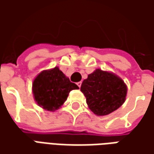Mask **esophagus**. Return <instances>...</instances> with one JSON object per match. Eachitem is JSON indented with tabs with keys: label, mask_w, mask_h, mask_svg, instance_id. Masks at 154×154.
Instances as JSON below:
<instances>
[{
	"label": "esophagus",
	"mask_w": 154,
	"mask_h": 154,
	"mask_svg": "<svg viewBox=\"0 0 154 154\" xmlns=\"http://www.w3.org/2000/svg\"><path fill=\"white\" fill-rule=\"evenodd\" d=\"M77 85L79 87H81V86H82V82H78L77 83Z\"/></svg>",
	"instance_id": "1"
}]
</instances>
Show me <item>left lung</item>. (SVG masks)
Segmentation results:
<instances>
[{"mask_svg":"<svg viewBox=\"0 0 154 154\" xmlns=\"http://www.w3.org/2000/svg\"><path fill=\"white\" fill-rule=\"evenodd\" d=\"M81 91L94 114L106 116L125 102L127 87L115 74L97 69L82 82Z\"/></svg>","mask_w":154,"mask_h":154,"instance_id":"obj_1","label":"left lung"}]
</instances>
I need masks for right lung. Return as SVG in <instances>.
I'll list each match as a JSON object with an SVG mask.
<instances>
[{
  "label": "right lung",
  "mask_w": 154,
  "mask_h": 154,
  "mask_svg": "<svg viewBox=\"0 0 154 154\" xmlns=\"http://www.w3.org/2000/svg\"><path fill=\"white\" fill-rule=\"evenodd\" d=\"M78 88L57 67L43 71L33 82L35 101L44 110L50 111L57 110L67 100L71 91Z\"/></svg>",
  "instance_id": "obj_1"
}]
</instances>
